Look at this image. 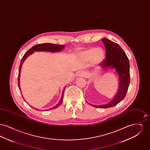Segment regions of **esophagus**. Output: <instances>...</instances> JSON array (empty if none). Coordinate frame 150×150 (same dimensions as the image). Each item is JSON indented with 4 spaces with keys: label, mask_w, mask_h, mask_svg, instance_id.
Masks as SVG:
<instances>
[{
    "label": "esophagus",
    "mask_w": 150,
    "mask_h": 150,
    "mask_svg": "<svg viewBox=\"0 0 150 150\" xmlns=\"http://www.w3.org/2000/svg\"><path fill=\"white\" fill-rule=\"evenodd\" d=\"M86 73L84 71L79 72L78 73V76H85Z\"/></svg>",
    "instance_id": "34e87169"
}]
</instances>
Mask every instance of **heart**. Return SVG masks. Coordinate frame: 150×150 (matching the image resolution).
Returning a JSON list of instances; mask_svg holds the SVG:
<instances>
[{
    "label": "heart",
    "instance_id": "1",
    "mask_svg": "<svg viewBox=\"0 0 150 150\" xmlns=\"http://www.w3.org/2000/svg\"><path fill=\"white\" fill-rule=\"evenodd\" d=\"M81 58L85 61L90 59L94 64L100 63L105 57V52L100 48H90L83 51L80 53Z\"/></svg>",
    "mask_w": 150,
    "mask_h": 150
}]
</instances>
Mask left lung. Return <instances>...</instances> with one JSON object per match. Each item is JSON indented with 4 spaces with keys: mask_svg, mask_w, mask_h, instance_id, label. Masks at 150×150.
<instances>
[{
    "mask_svg": "<svg viewBox=\"0 0 150 150\" xmlns=\"http://www.w3.org/2000/svg\"><path fill=\"white\" fill-rule=\"evenodd\" d=\"M102 41L106 47V57L100 65L102 68L115 69L120 80L118 92L110 103L101 106L89 103L93 107L105 108L114 106L125 98L130 83V65L128 58L118 44L106 38H103Z\"/></svg>",
    "mask_w": 150,
    "mask_h": 150,
    "instance_id": "left-lung-1",
    "label": "left lung"
}]
</instances>
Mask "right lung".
<instances>
[{
  "mask_svg": "<svg viewBox=\"0 0 150 150\" xmlns=\"http://www.w3.org/2000/svg\"><path fill=\"white\" fill-rule=\"evenodd\" d=\"M64 47V45H58V44H51V43H43V44H36L35 45L33 46L32 48H31L29 50H28L27 52H26L24 54V56L22 58L21 61L20 65L19 67V71H18V86L19 89L21 91L20 89V72H21V70L22 65L23 64L24 61L26 59V58L28 57V56L32 54L35 51H46V52H58L62 50ZM64 89H64L63 92H62V95L61 97V98L59 103L57 104L56 106L54 107H52L50 108V110H52L54 109L57 107H58L62 103V100H63V97H64Z\"/></svg>",
  "mask_w": 150,
  "mask_h": 150,
  "instance_id": "right-lung-1",
  "label": "right lung"
}]
</instances>
